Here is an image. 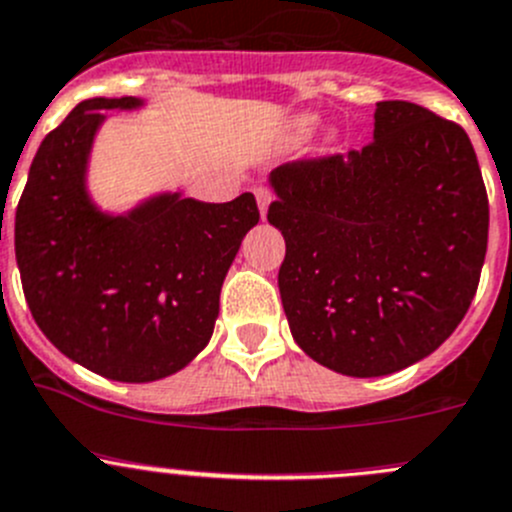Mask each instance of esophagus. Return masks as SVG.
Returning a JSON list of instances; mask_svg holds the SVG:
<instances>
[{
	"mask_svg": "<svg viewBox=\"0 0 512 512\" xmlns=\"http://www.w3.org/2000/svg\"><path fill=\"white\" fill-rule=\"evenodd\" d=\"M255 199H257V207H260V217L265 219L267 209H270V202H272V194L265 189V186H260V189H255Z\"/></svg>",
	"mask_w": 512,
	"mask_h": 512,
	"instance_id": "obj_1",
	"label": "esophagus"
}]
</instances>
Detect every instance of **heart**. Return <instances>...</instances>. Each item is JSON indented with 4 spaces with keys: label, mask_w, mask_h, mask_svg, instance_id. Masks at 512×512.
<instances>
[{
    "label": "heart",
    "mask_w": 512,
    "mask_h": 512,
    "mask_svg": "<svg viewBox=\"0 0 512 512\" xmlns=\"http://www.w3.org/2000/svg\"><path fill=\"white\" fill-rule=\"evenodd\" d=\"M315 128H318V118L310 116V113L293 118L288 128V141L295 143V146H298V143H305L310 136H313Z\"/></svg>",
    "instance_id": "1"
}]
</instances>
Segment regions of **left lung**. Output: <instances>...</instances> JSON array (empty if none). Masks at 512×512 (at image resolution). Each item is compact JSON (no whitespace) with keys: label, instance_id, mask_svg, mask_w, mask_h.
Listing matches in <instances>:
<instances>
[{"label":"left lung","instance_id":"obj_1","mask_svg":"<svg viewBox=\"0 0 512 512\" xmlns=\"http://www.w3.org/2000/svg\"><path fill=\"white\" fill-rule=\"evenodd\" d=\"M285 237L280 298L295 343L326 369L389 376L437 351L475 298L485 184L457 123L376 103L374 141L270 174Z\"/></svg>","mask_w":512,"mask_h":512}]
</instances>
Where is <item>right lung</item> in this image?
I'll list each match as a JSON object with an SVG mask.
<instances>
[{"label":"right lung","mask_w":512,"mask_h":512,"mask_svg":"<svg viewBox=\"0 0 512 512\" xmlns=\"http://www.w3.org/2000/svg\"><path fill=\"white\" fill-rule=\"evenodd\" d=\"M141 98H90L47 133L14 217L27 305L60 353L126 384L184 369L209 343L219 293L245 234L260 222L252 194L207 204L159 191L105 212L88 189L100 111Z\"/></svg>","instance_id":"add662e5"}]
</instances>
